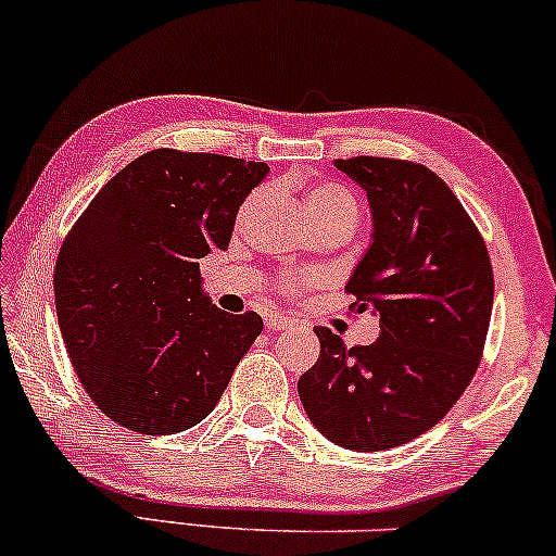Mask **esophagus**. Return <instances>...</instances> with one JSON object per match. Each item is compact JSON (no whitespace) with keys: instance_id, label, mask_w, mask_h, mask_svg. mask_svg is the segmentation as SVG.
Here are the masks:
<instances>
[{"instance_id":"esophagus-1","label":"esophagus","mask_w":556,"mask_h":556,"mask_svg":"<svg viewBox=\"0 0 556 556\" xmlns=\"http://www.w3.org/2000/svg\"><path fill=\"white\" fill-rule=\"evenodd\" d=\"M264 323H266V328H269V330H285V328L292 326V320H287L285 315H279V313H274V311L266 313Z\"/></svg>"}]
</instances>
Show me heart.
I'll return each mask as SVG.
<instances>
[{"label":"heart","instance_id":"obj_1","mask_svg":"<svg viewBox=\"0 0 556 556\" xmlns=\"http://www.w3.org/2000/svg\"><path fill=\"white\" fill-rule=\"evenodd\" d=\"M305 207L318 223V228L330 226V223H351L356 226L359 220V200L349 192L346 187L333 185V181H320L305 192ZM315 279L305 271H287L279 277V292L292 298L300 292V287L313 285Z\"/></svg>","mask_w":556,"mask_h":556}]
</instances>
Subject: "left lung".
<instances>
[{"mask_svg":"<svg viewBox=\"0 0 556 556\" xmlns=\"http://www.w3.org/2000/svg\"><path fill=\"white\" fill-rule=\"evenodd\" d=\"M369 197L375 233L351 274L349 311L379 315V339L346 349L315 328L320 356L298 392L313 426L354 452H384L426 433L452 410L480 367L493 264L480 230L424 164L336 159Z\"/></svg>","mask_w":556,"mask_h":556,"instance_id":"1","label":"left lung"}]
</instances>
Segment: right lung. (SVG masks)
<instances>
[{
	"mask_svg": "<svg viewBox=\"0 0 556 556\" xmlns=\"http://www.w3.org/2000/svg\"><path fill=\"white\" fill-rule=\"evenodd\" d=\"M266 172L264 161L149 151L68 230L55 313L81 388L108 418L168 435L217 405L264 320L215 307L200 258L228 249L238 207Z\"/></svg>",
	"mask_w": 556,
	"mask_h": 556,
	"instance_id": "1",
	"label": "right lung"
}]
</instances>
